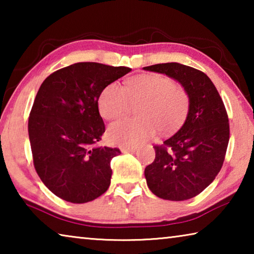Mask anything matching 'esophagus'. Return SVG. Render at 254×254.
Instances as JSON below:
<instances>
[{
  "label": "esophagus",
  "instance_id": "esophagus-1",
  "mask_svg": "<svg viewBox=\"0 0 254 254\" xmlns=\"http://www.w3.org/2000/svg\"><path fill=\"white\" fill-rule=\"evenodd\" d=\"M136 150V147H134V145H133V147H121V151L122 152H134Z\"/></svg>",
  "mask_w": 254,
  "mask_h": 254
}]
</instances>
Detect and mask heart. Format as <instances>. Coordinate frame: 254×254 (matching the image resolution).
<instances>
[{
  "label": "heart",
  "mask_w": 254,
  "mask_h": 254,
  "mask_svg": "<svg viewBox=\"0 0 254 254\" xmlns=\"http://www.w3.org/2000/svg\"><path fill=\"white\" fill-rule=\"evenodd\" d=\"M137 104H141L137 109L141 119L111 124L107 133L113 143L133 147L148 140L158 128L163 133L177 130L187 118L190 96L171 77L150 72L132 77L127 88L119 83L107 85L98 98V110L106 120L122 118Z\"/></svg>",
  "instance_id": "heart-1"
}]
</instances>
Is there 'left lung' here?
Masks as SVG:
<instances>
[{"instance_id": "1", "label": "left lung", "mask_w": 254, "mask_h": 254, "mask_svg": "<svg viewBox=\"0 0 254 254\" xmlns=\"http://www.w3.org/2000/svg\"><path fill=\"white\" fill-rule=\"evenodd\" d=\"M143 69L176 79L190 96L183 127L162 144L153 145L156 158L144 169L148 187L162 199L192 198L212 184L224 162L230 140L224 103L209 77L195 68L167 63Z\"/></svg>"}]
</instances>
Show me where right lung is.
I'll return each mask as SVG.
<instances>
[{"label": "right lung", "mask_w": 254, "mask_h": 254, "mask_svg": "<svg viewBox=\"0 0 254 254\" xmlns=\"http://www.w3.org/2000/svg\"><path fill=\"white\" fill-rule=\"evenodd\" d=\"M131 70L77 63L41 84L28 121L30 145L38 176L59 198L87 203L110 187L111 160L121 151L97 145L105 132L98 98L107 85Z\"/></svg>", "instance_id": "obj_1"}]
</instances>
